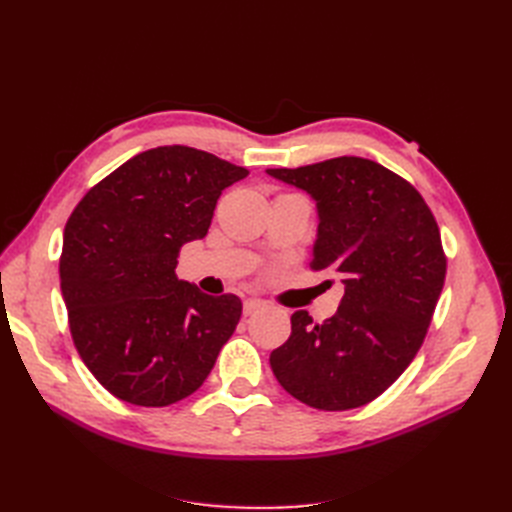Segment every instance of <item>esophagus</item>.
Wrapping results in <instances>:
<instances>
[{
	"label": "esophagus",
	"instance_id": "esophagus-1",
	"mask_svg": "<svg viewBox=\"0 0 512 512\" xmlns=\"http://www.w3.org/2000/svg\"><path fill=\"white\" fill-rule=\"evenodd\" d=\"M265 305H267V303H265V301H260V299H247V301L243 303V314H245V316H250V314L258 312V309L265 307Z\"/></svg>",
	"mask_w": 512,
	"mask_h": 512
}]
</instances>
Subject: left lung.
<instances>
[{"label": "left lung", "instance_id": "left-lung-1", "mask_svg": "<svg viewBox=\"0 0 512 512\" xmlns=\"http://www.w3.org/2000/svg\"><path fill=\"white\" fill-rule=\"evenodd\" d=\"M312 194L318 239L312 271L344 277L337 314L316 324L294 312L271 369L303 404L361 408L404 374L421 350L446 277L440 228L410 181L365 158L342 156L299 168H269Z\"/></svg>", "mask_w": 512, "mask_h": 512}]
</instances>
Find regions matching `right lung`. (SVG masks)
Returning <instances> with one entry per match:
<instances>
[{
    "label": "right lung",
    "instance_id": "obj_1",
    "mask_svg": "<svg viewBox=\"0 0 512 512\" xmlns=\"http://www.w3.org/2000/svg\"><path fill=\"white\" fill-rule=\"evenodd\" d=\"M250 170L166 145L91 188L64 230L61 294L72 342L108 393L164 408L192 395L241 318L237 294L177 280L183 243L203 239L224 188Z\"/></svg>",
    "mask_w": 512,
    "mask_h": 512
}]
</instances>
